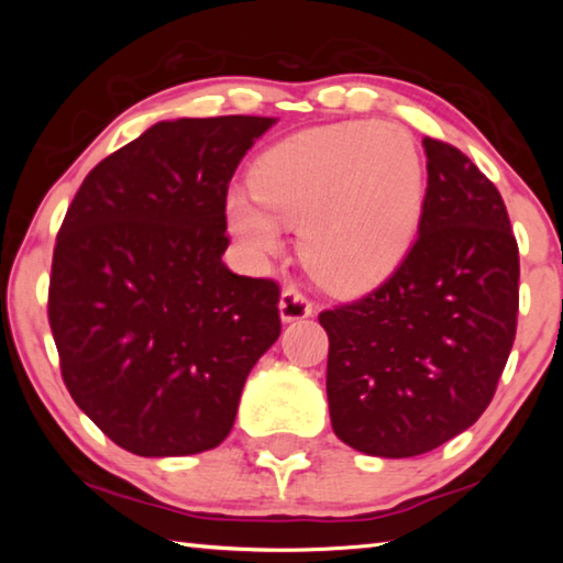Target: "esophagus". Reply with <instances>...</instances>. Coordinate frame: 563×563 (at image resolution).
<instances>
[{"instance_id": "1", "label": "esophagus", "mask_w": 563, "mask_h": 563, "mask_svg": "<svg viewBox=\"0 0 563 563\" xmlns=\"http://www.w3.org/2000/svg\"><path fill=\"white\" fill-rule=\"evenodd\" d=\"M280 320L283 322H295V320H305L312 316V302L305 298V295L298 288H285L280 292Z\"/></svg>"}]
</instances>
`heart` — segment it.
<instances>
[{
	"instance_id": "b5f03b06",
	"label": "heart",
	"mask_w": 563,
	"mask_h": 563,
	"mask_svg": "<svg viewBox=\"0 0 563 563\" xmlns=\"http://www.w3.org/2000/svg\"><path fill=\"white\" fill-rule=\"evenodd\" d=\"M424 211V166L407 133L379 121L298 133L261 158L253 190L225 198L231 233L253 255L298 253L312 278L340 295L377 288L412 247Z\"/></svg>"
}]
</instances>
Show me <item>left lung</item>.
I'll use <instances>...</instances> for the list:
<instances>
[{"label": "left lung", "mask_w": 563, "mask_h": 563, "mask_svg": "<svg viewBox=\"0 0 563 563\" xmlns=\"http://www.w3.org/2000/svg\"><path fill=\"white\" fill-rule=\"evenodd\" d=\"M417 241L367 298L320 312L332 430L352 450L432 452L489 407L517 335L519 247L507 206L462 151L422 139Z\"/></svg>", "instance_id": "8db88e82"}]
</instances>
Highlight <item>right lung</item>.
Listing matches in <instances>:
<instances>
[{
    "label": "right lung",
    "mask_w": 563,
    "mask_h": 563,
    "mask_svg": "<svg viewBox=\"0 0 563 563\" xmlns=\"http://www.w3.org/2000/svg\"><path fill=\"white\" fill-rule=\"evenodd\" d=\"M275 121H158L103 158L66 211L49 283L62 375L133 454L221 444L280 335L278 285L223 263L228 184Z\"/></svg>",
    "instance_id": "add662e5"
}]
</instances>
